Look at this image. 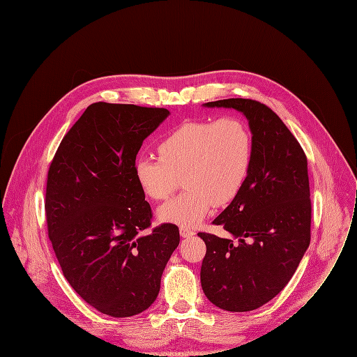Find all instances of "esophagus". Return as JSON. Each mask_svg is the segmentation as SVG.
Wrapping results in <instances>:
<instances>
[{"mask_svg":"<svg viewBox=\"0 0 357 357\" xmlns=\"http://www.w3.org/2000/svg\"><path fill=\"white\" fill-rule=\"evenodd\" d=\"M180 234H181V237H192V236L195 234V231L191 230V229H188V227L181 226V227H180Z\"/></svg>","mask_w":357,"mask_h":357,"instance_id":"obj_1","label":"esophagus"}]
</instances>
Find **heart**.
<instances>
[{"instance_id": "obj_1", "label": "heart", "mask_w": 357, "mask_h": 357, "mask_svg": "<svg viewBox=\"0 0 357 357\" xmlns=\"http://www.w3.org/2000/svg\"><path fill=\"white\" fill-rule=\"evenodd\" d=\"M158 153L159 159H137V183L149 198L165 201L181 177L185 191L159 209V219L191 227L212 205L225 206L237 197L250 169L252 139L238 117L194 120L169 131L159 141Z\"/></svg>"}]
</instances>
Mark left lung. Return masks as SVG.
<instances>
[{"mask_svg": "<svg viewBox=\"0 0 357 357\" xmlns=\"http://www.w3.org/2000/svg\"><path fill=\"white\" fill-rule=\"evenodd\" d=\"M205 106L236 109L247 117L252 156L240 192L212 222L238 243L198 233L206 244L201 284L216 307L251 311L287 284L310 244L307 156L278 114L264 103L225 99Z\"/></svg>", "mask_w": 357, "mask_h": 357, "instance_id": "8db88e82", "label": "left lung"}]
</instances>
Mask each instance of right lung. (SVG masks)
I'll list each match as a JSON object with an SVG mask.
<instances>
[{"label": "right lung", "instance_id": "right-lung-1", "mask_svg": "<svg viewBox=\"0 0 357 357\" xmlns=\"http://www.w3.org/2000/svg\"><path fill=\"white\" fill-rule=\"evenodd\" d=\"M167 109L98 102L63 138L47 173L45 211L63 273L93 308L131 317L158 297L180 243L176 225L151 231L152 209L134 165Z\"/></svg>", "mask_w": 357, "mask_h": 357}]
</instances>
